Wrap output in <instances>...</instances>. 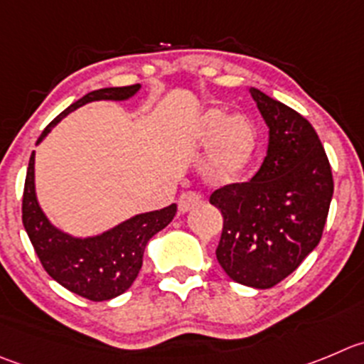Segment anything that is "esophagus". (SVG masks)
Listing matches in <instances>:
<instances>
[{"instance_id": "esophagus-1", "label": "esophagus", "mask_w": 364, "mask_h": 364, "mask_svg": "<svg viewBox=\"0 0 364 364\" xmlns=\"http://www.w3.org/2000/svg\"><path fill=\"white\" fill-rule=\"evenodd\" d=\"M202 203V196L195 191H188V193H182L178 198V210L182 214L189 213L191 209H195L196 205Z\"/></svg>"}]
</instances>
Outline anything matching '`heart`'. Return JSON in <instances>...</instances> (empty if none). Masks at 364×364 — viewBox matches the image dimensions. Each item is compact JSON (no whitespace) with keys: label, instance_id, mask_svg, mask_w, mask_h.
<instances>
[{"label":"heart","instance_id":"obj_1","mask_svg":"<svg viewBox=\"0 0 364 364\" xmlns=\"http://www.w3.org/2000/svg\"><path fill=\"white\" fill-rule=\"evenodd\" d=\"M196 137L210 143L207 175L220 184H228L243 175L257 148V130L245 114L225 117L221 109H210L200 117Z\"/></svg>","mask_w":364,"mask_h":364}]
</instances>
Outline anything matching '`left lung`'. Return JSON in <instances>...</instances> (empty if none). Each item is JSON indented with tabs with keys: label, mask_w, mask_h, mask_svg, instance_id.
Returning <instances> with one entry per match:
<instances>
[{
	"label": "left lung",
	"mask_w": 364,
	"mask_h": 364,
	"mask_svg": "<svg viewBox=\"0 0 364 364\" xmlns=\"http://www.w3.org/2000/svg\"><path fill=\"white\" fill-rule=\"evenodd\" d=\"M250 95L269 128L268 154L255 176L216 189L209 202L223 216L221 268L243 286L268 289L320 243L334 182L309 121L259 89Z\"/></svg>",
	"instance_id": "obj_1"
}]
</instances>
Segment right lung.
<instances>
[{"mask_svg":"<svg viewBox=\"0 0 364 364\" xmlns=\"http://www.w3.org/2000/svg\"><path fill=\"white\" fill-rule=\"evenodd\" d=\"M139 87L141 85L136 84L87 92L84 98L58 114L44 128L37 143H41L51 132V128L71 110L96 100H128L139 91ZM33 164L36 154L32 151L24 180L23 225L43 268L65 289L92 302H103L119 296L136 280L143 266V254L148 241L166 225H169L176 214V205L171 203L161 210L137 214L100 236L85 240L73 237L55 228L39 207L33 182Z\"/></svg>","mask_w":364,"mask_h":364,"instance_id":"add662e5","label":"right lung"}]
</instances>
